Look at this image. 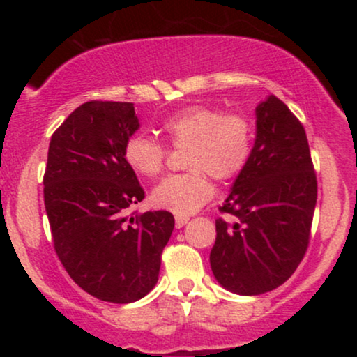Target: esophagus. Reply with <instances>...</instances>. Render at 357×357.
Listing matches in <instances>:
<instances>
[{
    "label": "esophagus",
    "mask_w": 357,
    "mask_h": 357,
    "mask_svg": "<svg viewBox=\"0 0 357 357\" xmlns=\"http://www.w3.org/2000/svg\"><path fill=\"white\" fill-rule=\"evenodd\" d=\"M188 221H190L188 216H176V228H183Z\"/></svg>",
    "instance_id": "obj_1"
}]
</instances>
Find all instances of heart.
<instances>
[{
	"label": "heart",
	"mask_w": 357,
	"mask_h": 357,
	"mask_svg": "<svg viewBox=\"0 0 357 357\" xmlns=\"http://www.w3.org/2000/svg\"><path fill=\"white\" fill-rule=\"evenodd\" d=\"M161 130L174 147H188L184 166L190 173L167 176L151 192V204L179 216L198 211L213 196L215 179H230L247 166L253 147V124L243 114H223L210 105H190L171 114ZM130 169L155 178L165 167L166 149L144 134H134L124 146Z\"/></svg>",
	"instance_id": "obj_1"
}]
</instances>
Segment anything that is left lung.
Segmentation results:
<instances>
[{
	"label": "left lung",
	"mask_w": 357,
	"mask_h": 357,
	"mask_svg": "<svg viewBox=\"0 0 357 357\" xmlns=\"http://www.w3.org/2000/svg\"><path fill=\"white\" fill-rule=\"evenodd\" d=\"M255 142L216 220L213 275L238 296H260L289 280L304 258L317 202L309 142L298 119L275 96L255 109Z\"/></svg>",
	"instance_id": "8db88e82"
}]
</instances>
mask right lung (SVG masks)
Instances as JSON below:
<instances>
[{"label":"right lung","mask_w":357,"mask_h":357,"mask_svg":"<svg viewBox=\"0 0 357 357\" xmlns=\"http://www.w3.org/2000/svg\"><path fill=\"white\" fill-rule=\"evenodd\" d=\"M139 119L130 102H85L53 132L43 178L45 210L61 265L99 301L130 304L158 284L174 216H126L144 199L124 159Z\"/></svg>","instance_id":"obj_1"}]
</instances>
